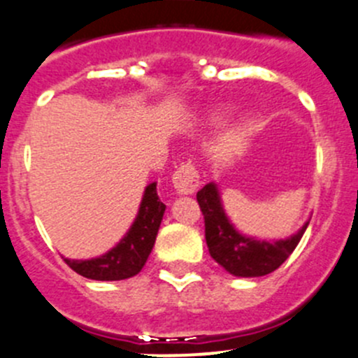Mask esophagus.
Here are the masks:
<instances>
[{"mask_svg": "<svg viewBox=\"0 0 358 358\" xmlns=\"http://www.w3.org/2000/svg\"><path fill=\"white\" fill-rule=\"evenodd\" d=\"M173 187L178 194H183V196H190L197 190L199 187V176H197L196 168L190 162H185V164L180 166L171 176Z\"/></svg>", "mask_w": 358, "mask_h": 358, "instance_id": "esophagus-1", "label": "esophagus"}]
</instances>
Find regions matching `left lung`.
I'll list each match as a JSON object with an SVG mask.
<instances>
[{
	"label": "left lung",
	"instance_id": "1",
	"mask_svg": "<svg viewBox=\"0 0 358 358\" xmlns=\"http://www.w3.org/2000/svg\"><path fill=\"white\" fill-rule=\"evenodd\" d=\"M197 203L204 215V236L210 255L225 271L239 278L266 276L278 269L299 245L310 224L306 222L296 234L285 239L250 238L241 234L225 215L217 183H206L197 192Z\"/></svg>",
	"mask_w": 358,
	"mask_h": 358
}]
</instances>
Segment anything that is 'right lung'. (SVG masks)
<instances>
[{
  "label": "right lung",
  "instance_id": "obj_1",
  "mask_svg": "<svg viewBox=\"0 0 358 358\" xmlns=\"http://www.w3.org/2000/svg\"><path fill=\"white\" fill-rule=\"evenodd\" d=\"M164 211L166 204L159 199L157 183H148L133 225L112 250L94 259H64L66 264L78 275L99 282H117L136 276L154 248Z\"/></svg>",
  "mask_w": 358,
  "mask_h": 358
}]
</instances>
